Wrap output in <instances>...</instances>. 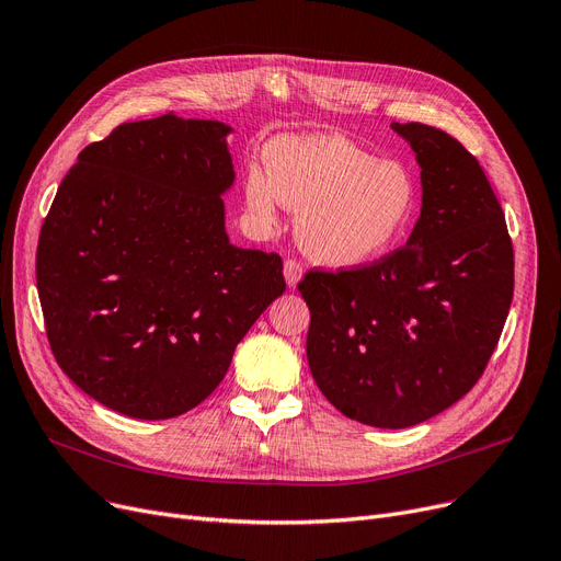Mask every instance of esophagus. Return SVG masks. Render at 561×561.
Instances as JSON below:
<instances>
[{
  "mask_svg": "<svg viewBox=\"0 0 561 561\" xmlns=\"http://www.w3.org/2000/svg\"><path fill=\"white\" fill-rule=\"evenodd\" d=\"M304 278V266L297 260H285V283L289 289H295Z\"/></svg>",
  "mask_w": 561,
  "mask_h": 561,
  "instance_id": "esophagus-1",
  "label": "esophagus"
}]
</instances>
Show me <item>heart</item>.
Masks as SVG:
<instances>
[{
    "instance_id": "obj_1",
    "label": "heart",
    "mask_w": 561,
    "mask_h": 561,
    "mask_svg": "<svg viewBox=\"0 0 561 561\" xmlns=\"http://www.w3.org/2000/svg\"><path fill=\"white\" fill-rule=\"evenodd\" d=\"M264 153L268 168L245 174L249 211L266 228L280 207L297 211L301 251L322 266L356 268L387 255L419 209L408 165L341 136L280 138Z\"/></svg>"
}]
</instances>
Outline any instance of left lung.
<instances>
[{"instance_id": "1", "label": "left lung", "mask_w": 561, "mask_h": 561, "mask_svg": "<svg viewBox=\"0 0 561 561\" xmlns=\"http://www.w3.org/2000/svg\"><path fill=\"white\" fill-rule=\"evenodd\" d=\"M391 128L421 168V216L402 249L350 272H308V366L345 416L410 428L483 375L513 299V245L488 176L449 133Z\"/></svg>"}]
</instances>
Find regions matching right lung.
<instances>
[{
  "instance_id": "1",
  "label": "right lung",
  "mask_w": 561,
  "mask_h": 561,
  "mask_svg": "<svg viewBox=\"0 0 561 561\" xmlns=\"http://www.w3.org/2000/svg\"><path fill=\"white\" fill-rule=\"evenodd\" d=\"M230 133L172 112L122 124L80 151L43 220L36 287L53 354L119 414L199 405L285 293L283 260L226 232Z\"/></svg>"
}]
</instances>
